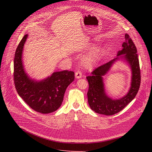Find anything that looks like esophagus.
<instances>
[{
    "instance_id": "obj_1",
    "label": "esophagus",
    "mask_w": 152,
    "mask_h": 152,
    "mask_svg": "<svg viewBox=\"0 0 152 152\" xmlns=\"http://www.w3.org/2000/svg\"><path fill=\"white\" fill-rule=\"evenodd\" d=\"M75 76L76 78L77 79H79L82 77V73L80 71H77L75 73Z\"/></svg>"
}]
</instances>
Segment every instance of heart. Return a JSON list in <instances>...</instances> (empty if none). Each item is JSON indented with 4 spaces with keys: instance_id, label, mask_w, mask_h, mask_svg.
<instances>
[{
    "instance_id": "heart-1",
    "label": "heart",
    "mask_w": 152,
    "mask_h": 152,
    "mask_svg": "<svg viewBox=\"0 0 152 152\" xmlns=\"http://www.w3.org/2000/svg\"><path fill=\"white\" fill-rule=\"evenodd\" d=\"M89 47H90L89 46L88 48ZM105 51L103 49H97L94 50L84 58V65L88 68H91L94 67L100 61Z\"/></svg>"
}]
</instances>
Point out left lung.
Returning <instances> with one entry per match:
<instances>
[{
    "instance_id": "obj_1",
    "label": "left lung",
    "mask_w": 152,
    "mask_h": 152,
    "mask_svg": "<svg viewBox=\"0 0 152 152\" xmlns=\"http://www.w3.org/2000/svg\"><path fill=\"white\" fill-rule=\"evenodd\" d=\"M125 42L123 49L118 52L117 57L104 65L99 66L86 78L89 83L87 92L88 103L91 108L95 113L113 115L121 111L137 95L140 85V69L137 49L132 40L125 34ZM123 59L129 64L132 71L131 87L129 92L124 97L119 99H112L106 95L104 91L102 76L109 70L113 64L118 59Z\"/></svg>"
}]
</instances>
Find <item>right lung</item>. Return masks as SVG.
Instances as JSON below:
<instances>
[{"mask_svg":"<svg viewBox=\"0 0 152 152\" xmlns=\"http://www.w3.org/2000/svg\"><path fill=\"white\" fill-rule=\"evenodd\" d=\"M28 35L21 40L15 51L13 79L15 88L26 104L37 112L47 114L59 108L67 87L75 79L73 71L54 72L50 76L37 81L28 76L23 66L22 53Z\"/></svg>","mask_w":152,"mask_h":152,"instance_id":"add662e5","label":"right lung"}]
</instances>
